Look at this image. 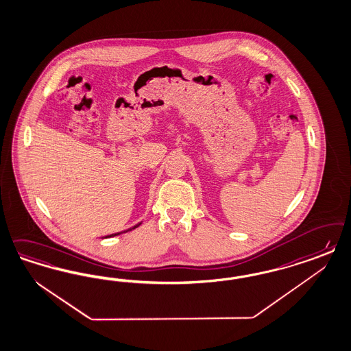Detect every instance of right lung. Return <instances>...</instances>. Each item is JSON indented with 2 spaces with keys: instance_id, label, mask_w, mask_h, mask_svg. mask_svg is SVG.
<instances>
[{
  "instance_id": "1",
  "label": "right lung",
  "mask_w": 351,
  "mask_h": 351,
  "mask_svg": "<svg viewBox=\"0 0 351 351\" xmlns=\"http://www.w3.org/2000/svg\"><path fill=\"white\" fill-rule=\"evenodd\" d=\"M139 225H141V223H138V225H136V226L134 227H132V228H128L126 231H121V232H117V234H112V235H107L106 238H112V237H116V235H120V234H124V232H128V231H132V230H134V228H136V227L139 226Z\"/></svg>"
}]
</instances>
